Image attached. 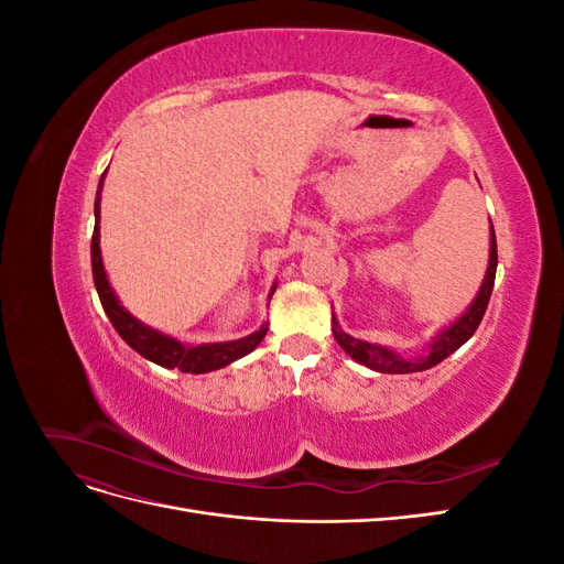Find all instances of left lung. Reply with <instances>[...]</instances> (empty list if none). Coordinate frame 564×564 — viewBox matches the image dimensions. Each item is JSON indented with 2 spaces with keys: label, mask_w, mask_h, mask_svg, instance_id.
<instances>
[{
  "label": "left lung",
  "mask_w": 564,
  "mask_h": 564,
  "mask_svg": "<svg viewBox=\"0 0 564 564\" xmlns=\"http://www.w3.org/2000/svg\"><path fill=\"white\" fill-rule=\"evenodd\" d=\"M491 224V220H489ZM497 235H494V228L489 226V263H487V272L480 284V292L475 294V299L470 301L468 308L460 313L449 327L440 329L433 338L429 348H425L421 355L414 357H404L402 352L379 346V344H369V340L355 338L350 334H346L340 329V324L336 319V315L332 313V332L336 344L344 348L355 362H360L373 371L381 373H412V371H423L431 369L435 365H440L445 357H449L454 350H458L466 340L475 334L477 324L482 322V315L487 311V303L491 296L494 289V278H497Z\"/></svg>",
  "instance_id": "8db88e82"
}]
</instances>
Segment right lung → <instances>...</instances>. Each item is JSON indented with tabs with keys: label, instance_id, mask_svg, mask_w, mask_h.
I'll list each match as a JSON object with an SVG mask.
<instances>
[{
	"label": "right lung",
	"instance_id": "right-lung-1",
	"mask_svg": "<svg viewBox=\"0 0 564 564\" xmlns=\"http://www.w3.org/2000/svg\"><path fill=\"white\" fill-rule=\"evenodd\" d=\"M104 178L98 181V191H96V204H94V216H96V226H94V237H91V270H94V284L100 303H104V311L108 319L112 322V327L117 334L122 336L127 344L143 355L145 360L155 362L164 369H181L185 373H207L224 369L230 362L240 360V357L249 355L256 346L261 344L265 332H268V322H263L259 329L249 336H242L237 340H220V344H183V340L169 336L160 329L148 327L145 322L139 317H133L122 303H119L117 294L112 292L108 272L104 265V256H100V193H104ZM275 286L272 284L268 303L275 294Z\"/></svg>",
	"mask_w": 564,
	"mask_h": 564
}]
</instances>
